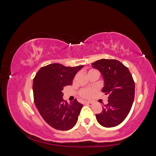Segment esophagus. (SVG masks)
Returning a JSON list of instances; mask_svg holds the SVG:
<instances>
[{
	"instance_id": "1",
	"label": "esophagus",
	"mask_w": 156,
	"mask_h": 156,
	"mask_svg": "<svg viewBox=\"0 0 156 156\" xmlns=\"http://www.w3.org/2000/svg\"><path fill=\"white\" fill-rule=\"evenodd\" d=\"M86 104L88 105H89V106H92L94 104V103L93 102H90V101H87Z\"/></svg>"
}]
</instances>
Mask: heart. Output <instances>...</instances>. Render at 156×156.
Wrapping results in <instances>:
<instances>
[{"label": "heart", "mask_w": 156, "mask_h": 156, "mask_svg": "<svg viewBox=\"0 0 156 156\" xmlns=\"http://www.w3.org/2000/svg\"><path fill=\"white\" fill-rule=\"evenodd\" d=\"M94 69H90L89 72L94 71ZM94 91V88H82L80 91V95L83 97V98H89L92 95Z\"/></svg>", "instance_id": "obj_1"}]
</instances>
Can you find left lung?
I'll use <instances>...</instances> for the list:
<instances>
[{"label":"left lung","instance_id":"obj_1","mask_svg":"<svg viewBox=\"0 0 156 156\" xmlns=\"http://www.w3.org/2000/svg\"><path fill=\"white\" fill-rule=\"evenodd\" d=\"M104 79L102 91L108 94V103L96 114L98 122L111 128L121 124L127 117L135 98V82L129 69L115 59H102L92 63Z\"/></svg>","mask_w":156,"mask_h":156}]
</instances>
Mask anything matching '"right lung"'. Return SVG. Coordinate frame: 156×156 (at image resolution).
<instances>
[{
    "mask_svg": "<svg viewBox=\"0 0 156 156\" xmlns=\"http://www.w3.org/2000/svg\"><path fill=\"white\" fill-rule=\"evenodd\" d=\"M83 66L66 67L52 63L42 67L33 80L34 101L40 114L55 129L68 130L75 126L83 105L74 99H63V87L71 85L76 73Z\"/></svg>",
    "mask_w": 156,
    "mask_h": 156,
    "instance_id": "obj_1",
    "label": "right lung"
}]
</instances>
